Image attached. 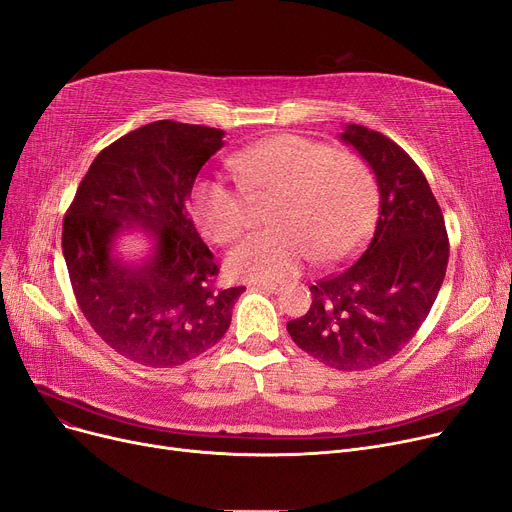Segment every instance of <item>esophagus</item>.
<instances>
[{
	"label": "esophagus",
	"mask_w": 512,
	"mask_h": 512,
	"mask_svg": "<svg viewBox=\"0 0 512 512\" xmlns=\"http://www.w3.org/2000/svg\"><path fill=\"white\" fill-rule=\"evenodd\" d=\"M255 286H257V288H261V291H265V293H274V295L282 293V286H280V284H272V282H255Z\"/></svg>",
	"instance_id": "34e87169"
}]
</instances>
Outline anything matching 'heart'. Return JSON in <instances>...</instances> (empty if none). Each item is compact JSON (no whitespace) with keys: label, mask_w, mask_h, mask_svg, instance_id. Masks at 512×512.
Wrapping results in <instances>:
<instances>
[{"label":"heart","mask_w":512,"mask_h":512,"mask_svg":"<svg viewBox=\"0 0 512 512\" xmlns=\"http://www.w3.org/2000/svg\"><path fill=\"white\" fill-rule=\"evenodd\" d=\"M230 169L249 198H274L268 207L274 228L249 234L228 253L234 278L280 282L311 255L318 263L345 261L372 228L374 180L353 154L282 133L234 154ZM190 211L209 242L226 244L242 230V198L217 182L192 190Z\"/></svg>","instance_id":"1"}]
</instances>
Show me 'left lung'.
Segmentation results:
<instances>
[{
    "instance_id": "left-lung-1",
    "label": "left lung",
    "mask_w": 512,
    "mask_h": 512,
    "mask_svg": "<svg viewBox=\"0 0 512 512\" xmlns=\"http://www.w3.org/2000/svg\"><path fill=\"white\" fill-rule=\"evenodd\" d=\"M339 138L372 169L379 217L360 259L309 286V311L286 330L322 364L366 370L402 351L425 322L446 276L450 247L427 177L402 148L364 125H345Z\"/></svg>"
}]
</instances>
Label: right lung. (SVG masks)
I'll list each match as a JSON object with an SVG mask.
<instances>
[{"label": "right lung", "mask_w": 512, "mask_h": 512, "mask_svg": "<svg viewBox=\"0 0 512 512\" xmlns=\"http://www.w3.org/2000/svg\"><path fill=\"white\" fill-rule=\"evenodd\" d=\"M215 127L148 123L106 146L62 224L77 303L100 339L142 366H180L213 347L244 286L217 288L213 253L186 211Z\"/></svg>", "instance_id": "obj_1"}]
</instances>
